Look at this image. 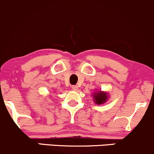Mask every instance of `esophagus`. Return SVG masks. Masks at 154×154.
I'll use <instances>...</instances> for the list:
<instances>
[{"label":"esophagus","mask_w":154,"mask_h":154,"mask_svg":"<svg viewBox=\"0 0 154 154\" xmlns=\"http://www.w3.org/2000/svg\"><path fill=\"white\" fill-rule=\"evenodd\" d=\"M72 88L73 91H77V90H78V87H77V85H72Z\"/></svg>","instance_id":"1"}]
</instances>
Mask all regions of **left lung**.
I'll return each instance as SVG.
<instances>
[{
  "label": "left lung",
  "mask_w": 154,
  "mask_h": 154,
  "mask_svg": "<svg viewBox=\"0 0 154 154\" xmlns=\"http://www.w3.org/2000/svg\"><path fill=\"white\" fill-rule=\"evenodd\" d=\"M93 98H94L95 103L98 105H100L106 102L108 100V95L106 92L99 91L93 94Z\"/></svg>",
  "instance_id": "1"
}]
</instances>
